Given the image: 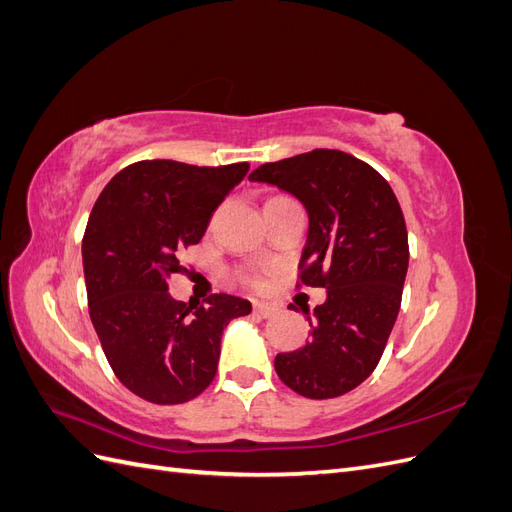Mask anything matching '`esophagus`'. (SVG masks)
Segmentation results:
<instances>
[{"mask_svg": "<svg viewBox=\"0 0 512 512\" xmlns=\"http://www.w3.org/2000/svg\"><path fill=\"white\" fill-rule=\"evenodd\" d=\"M254 312L262 318H271L277 314V307L273 303H267V301H254Z\"/></svg>", "mask_w": 512, "mask_h": 512, "instance_id": "34e87169", "label": "esophagus"}]
</instances>
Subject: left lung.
<instances>
[{
	"label": "left lung",
	"mask_w": 512,
	"mask_h": 512,
	"mask_svg": "<svg viewBox=\"0 0 512 512\" xmlns=\"http://www.w3.org/2000/svg\"><path fill=\"white\" fill-rule=\"evenodd\" d=\"M250 181L301 200V282L327 288V301L303 309L312 339L275 356L277 376L309 399L344 395L376 369L399 314L410 258L404 213L380 173L337 149L262 164Z\"/></svg>",
	"instance_id": "8db88e82"
}]
</instances>
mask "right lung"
I'll return each mask as SVG.
<instances>
[{
    "mask_svg": "<svg viewBox=\"0 0 512 512\" xmlns=\"http://www.w3.org/2000/svg\"><path fill=\"white\" fill-rule=\"evenodd\" d=\"M247 170V162H136L108 181L91 209L83 237L89 316L119 382L151 404L203 393L218 371L226 324L252 312L232 294H211L205 305L168 294L179 252L203 239Z\"/></svg>",
    "mask_w": 512,
    "mask_h": 512,
    "instance_id": "1",
    "label": "right lung"
}]
</instances>
